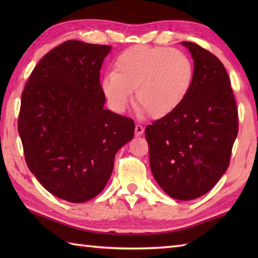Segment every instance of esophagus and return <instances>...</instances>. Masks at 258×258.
<instances>
[{
  "label": "esophagus",
  "instance_id": "obj_1",
  "mask_svg": "<svg viewBox=\"0 0 258 258\" xmlns=\"http://www.w3.org/2000/svg\"><path fill=\"white\" fill-rule=\"evenodd\" d=\"M144 133V127L141 124H136L135 125V135L140 136Z\"/></svg>",
  "mask_w": 258,
  "mask_h": 258
}]
</instances>
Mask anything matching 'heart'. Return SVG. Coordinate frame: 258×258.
Listing matches in <instances>:
<instances>
[{
  "label": "heart",
  "instance_id": "1",
  "mask_svg": "<svg viewBox=\"0 0 258 258\" xmlns=\"http://www.w3.org/2000/svg\"><path fill=\"white\" fill-rule=\"evenodd\" d=\"M194 64L185 53L169 47L136 45L115 62V72L102 79V92L115 111L123 112L132 100L154 117L182 105L194 82Z\"/></svg>",
  "mask_w": 258,
  "mask_h": 258
}]
</instances>
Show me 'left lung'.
<instances>
[{
  "label": "left lung",
  "mask_w": 258,
  "mask_h": 258,
  "mask_svg": "<svg viewBox=\"0 0 258 258\" xmlns=\"http://www.w3.org/2000/svg\"><path fill=\"white\" fill-rule=\"evenodd\" d=\"M194 59V82L176 111L145 128L150 165L172 199L206 194L226 172L238 133V114L229 76L214 54L182 42Z\"/></svg>",
  "instance_id": "1"
}]
</instances>
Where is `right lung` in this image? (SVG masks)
<instances>
[{
  "instance_id": "right-lung-1",
  "label": "right lung",
  "mask_w": 258,
  "mask_h": 258,
  "mask_svg": "<svg viewBox=\"0 0 258 258\" xmlns=\"http://www.w3.org/2000/svg\"><path fill=\"white\" fill-rule=\"evenodd\" d=\"M112 46L71 40L53 48L22 93L19 134L27 167L54 196L83 203L108 182L133 119L104 108L100 71Z\"/></svg>"
}]
</instances>
